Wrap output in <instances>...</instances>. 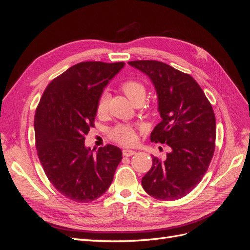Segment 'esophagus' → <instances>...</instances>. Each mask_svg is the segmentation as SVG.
Masks as SVG:
<instances>
[{
    "label": "esophagus",
    "mask_w": 250,
    "mask_h": 250,
    "mask_svg": "<svg viewBox=\"0 0 250 250\" xmlns=\"http://www.w3.org/2000/svg\"><path fill=\"white\" fill-rule=\"evenodd\" d=\"M135 153H137V152H135L134 150H130V149H124L123 150V155L124 156H132Z\"/></svg>",
    "instance_id": "1"
}]
</instances>
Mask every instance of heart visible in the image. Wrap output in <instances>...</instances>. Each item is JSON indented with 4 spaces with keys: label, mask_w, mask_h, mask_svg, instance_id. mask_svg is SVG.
Listing matches in <instances>:
<instances>
[{
    "label": "heart",
    "mask_w": 250,
    "mask_h": 250,
    "mask_svg": "<svg viewBox=\"0 0 250 250\" xmlns=\"http://www.w3.org/2000/svg\"><path fill=\"white\" fill-rule=\"evenodd\" d=\"M121 88L124 92V94L127 96L133 104L138 101H144L146 98V87L142 82L137 80H127L122 83ZM108 99L109 95L107 92H104L98 100L97 103V115L99 117L104 116L108 110ZM111 139L125 146L132 145V144L137 140L135 137V132L129 126L120 125L116 127L115 129L111 131Z\"/></svg>",
    "instance_id": "1"
}]
</instances>
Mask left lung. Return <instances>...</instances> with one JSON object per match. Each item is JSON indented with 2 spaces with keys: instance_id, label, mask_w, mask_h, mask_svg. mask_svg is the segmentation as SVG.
Listing matches in <instances>:
<instances>
[{
  "instance_id": "1",
  "label": "left lung",
  "mask_w": 250,
  "mask_h": 250,
  "mask_svg": "<svg viewBox=\"0 0 250 250\" xmlns=\"http://www.w3.org/2000/svg\"><path fill=\"white\" fill-rule=\"evenodd\" d=\"M128 64L153 83L162 121L150 139L170 147L165 161L152 157V167L142 178V186L155 199H179L200 183L213 158V107L190 75L156 60H135Z\"/></svg>"
}]
</instances>
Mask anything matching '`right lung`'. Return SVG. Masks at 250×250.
Masks as SVG:
<instances>
[{
  "label": "right lung",
  "mask_w": 250,
  "mask_h": 250,
  "mask_svg": "<svg viewBox=\"0 0 250 250\" xmlns=\"http://www.w3.org/2000/svg\"><path fill=\"white\" fill-rule=\"evenodd\" d=\"M124 62H85L52 80L36 108L37 155L47 177L66 198L89 202L108 190L122 151L107 145L96 153L86 147L85 134L94 127L97 103L104 87Z\"/></svg>",
  "instance_id": "right-lung-1"
}]
</instances>
